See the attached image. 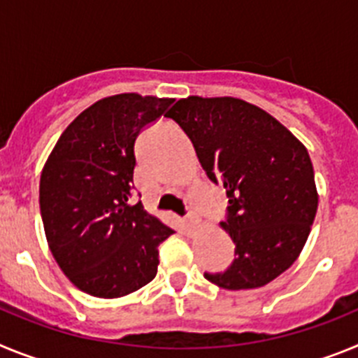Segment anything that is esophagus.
<instances>
[{
	"instance_id": "34e87169",
	"label": "esophagus",
	"mask_w": 358,
	"mask_h": 358,
	"mask_svg": "<svg viewBox=\"0 0 358 358\" xmlns=\"http://www.w3.org/2000/svg\"><path fill=\"white\" fill-rule=\"evenodd\" d=\"M201 226H202V222L199 220L197 217H194V215H189V217L186 218V227H188V229H197V227H201Z\"/></svg>"
}]
</instances>
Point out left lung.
I'll return each mask as SVG.
<instances>
[{
	"mask_svg": "<svg viewBox=\"0 0 358 358\" xmlns=\"http://www.w3.org/2000/svg\"><path fill=\"white\" fill-rule=\"evenodd\" d=\"M166 116L229 199L220 226L235 242V260L204 278L227 290L267 285L297 260L314 224L319 195L308 150L274 116L240 98L188 96Z\"/></svg>",
	"mask_w": 358,
	"mask_h": 358,
	"instance_id": "1",
	"label": "left lung"
}]
</instances>
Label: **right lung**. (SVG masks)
Instances as JSON below:
<instances>
[{
    "label": "right lung",
    "mask_w": 358,
    "mask_h": 358,
    "mask_svg": "<svg viewBox=\"0 0 358 358\" xmlns=\"http://www.w3.org/2000/svg\"><path fill=\"white\" fill-rule=\"evenodd\" d=\"M173 98L122 93L82 110L44 163L39 204L50 251L73 285L113 299L156 278L159 243L173 233L132 204L134 143Z\"/></svg>",
    "instance_id": "1"
}]
</instances>
